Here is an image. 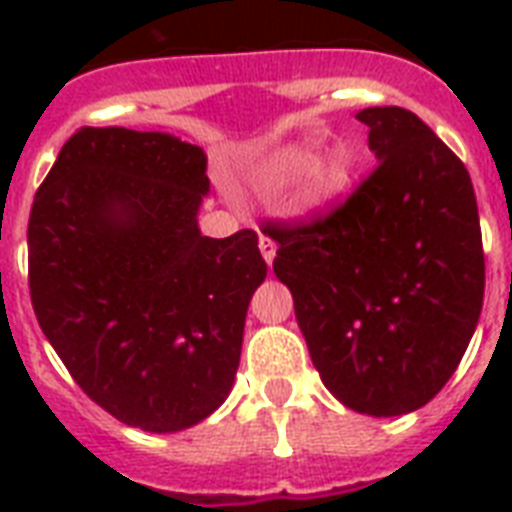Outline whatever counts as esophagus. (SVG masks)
<instances>
[{
	"label": "esophagus",
	"mask_w": 512,
	"mask_h": 512,
	"mask_svg": "<svg viewBox=\"0 0 512 512\" xmlns=\"http://www.w3.org/2000/svg\"><path fill=\"white\" fill-rule=\"evenodd\" d=\"M260 252H263L265 263L271 265L273 257H276V241L271 236H265V233H260Z\"/></svg>",
	"instance_id": "obj_1"
}]
</instances>
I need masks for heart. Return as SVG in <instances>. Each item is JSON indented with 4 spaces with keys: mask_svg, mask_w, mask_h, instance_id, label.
<instances>
[{
    "mask_svg": "<svg viewBox=\"0 0 512 512\" xmlns=\"http://www.w3.org/2000/svg\"><path fill=\"white\" fill-rule=\"evenodd\" d=\"M305 162H308V148H284V151H279V154L273 156L271 162L265 164L263 170L257 172L260 185H265V188H276V185H281L284 180H289V177L295 175ZM342 177H345V162H342L340 156H329V159L313 162L311 170H308V183H305L308 199H329V196L342 185Z\"/></svg>",
    "mask_w": 512,
    "mask_h": 512,
    "instance_id": "1",
    "label": "heart"
}]
</instances>
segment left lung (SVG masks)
<instances>
[{"mask_svg":"<svg viewBox=\"0 0 512 512\" xmlns=\"http://www.w3.org/2000/svg\"><path fill=\"white\" fill-rule=\"evenodd\" d=\"M377 167L308 220H265L329 393L372 417L420 409L460 366L484 305L473 183L452 148L398 106L364 108Z\"/></svg>","mask_w":512,"mask_h":512,"instance_id":"obj_1","label":"left lung"}]
</instances>
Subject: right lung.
I'll return each mask as SVG.
<instances>
[{
    "label": "right lung",
    "instance_id": "add662e5",
    "mask_svg": "<svg viewBox=\"0 0 512 512\" xmlns=\"http://www.w3.org/2000/svg\"><path fill=\"white\" fill-rule=\"evenodd\" d=\"M199 146L82 127L28 217L36 321L76 385L148 433L191 428L231 393L249 300L268 265L252 228L201 236Z\"/></svg>",
    "mask_w": 512,
    "mask_h": 512
}]
</instances>
